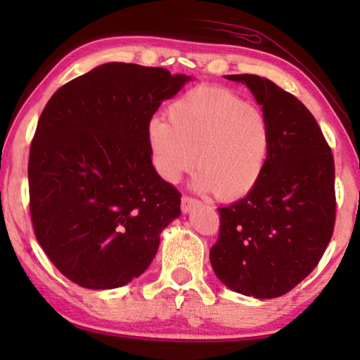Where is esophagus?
<instances>
[{
  "mask_svg": "<svg viewBox=\"0 0 360 360\" xmlns=\"http://www.w3.org/2000/svg\"><path fill=\"white\" fill-rule=\"evenodd\" d=\"M197 206H200V202H198L197 198L188 197V195H182V198H181V210H182V212H191L192 210L197 208Z\"/></svg>",
  "mask_w": 360,
  "mask_h": 360,
  "instance_id": "obj_1",
  "label": "esophagus"
}]
</instances>
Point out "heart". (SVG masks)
I'll list each match as a JSON object with an SVG mask.
<instances>
[{
  "label": "heart",
  "mask_w": 360,
  "mask_h": 360,
  "mask_svg": "<svg viewBox=\"0 0 360 360\" xmlns=\"http://www.w3.org/2000/svg\"><path fill=\"white\" fill-rule=\"evenodd\" d=\"M148 144L162 179L176 184L197 163L193 186L233 202L254 191L264 176L271 129L264 112L240 95L198 85L169 105L168 122H149Z\"/></svg>",
  "instance_id": "obj_1"
}]
</instances>
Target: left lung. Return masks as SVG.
<instances>
[{"label": "left lung", "mask_w": 360, "mask_h": 360, "mask_svg": "<svg viewBox=\"0 0 360 360\" xmlns=\"http://www.w3.org/2000/svg\"><path fill=\"white\" fill-rule=\"evenodd\" d=\"M245 82L271 129V150L259 184L219 208L210 251L216 276L238 294L275 298L302 283L324 255L337 214L330 146L307 106L270 79L230 75Z\"/></svg>", "instance_id": "8db88e82"}]
</instances>
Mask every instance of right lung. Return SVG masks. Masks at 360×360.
Here are the masks:
<instances>
[{"mask_svg": "<svg viewBox=\"0 0 360 360\" xmlns=\"http://www.w3.org/2000/svg\"><path fill=\"white\" fill-rule=\"evenodd\" d=\"M165 68L105 63L47 101L28 158L30 216L57 270L87 289H114L155 257L181 193L157 174L148 125L188 81Z\"/></svg>", "mask_w": 360, "mask_h": 360, "instance_id": "right-lung-1", "label": "right lung"}]
</instances>
